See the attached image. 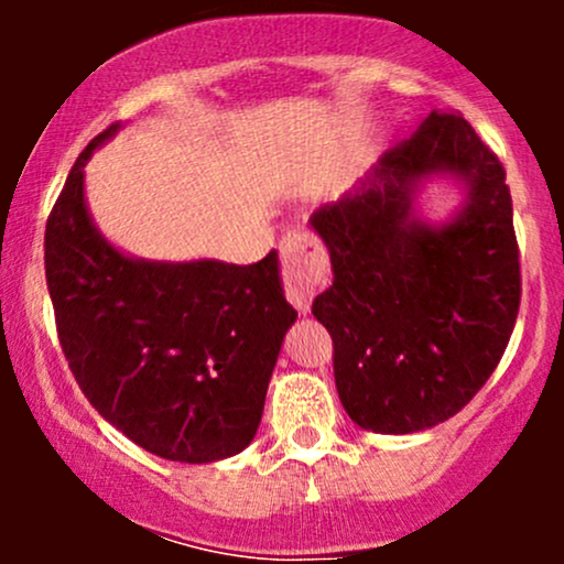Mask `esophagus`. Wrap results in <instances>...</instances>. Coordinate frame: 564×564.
Returning <instances> with one entry per match:
<instances>
[{
	"mask_svg": "<svg viewBox=\"0 0 564 564\" xmlns=\"http://www.w3.org/2000/svg\"><path fill=\"white\" fill-rule=\"evenodd\" d=\"M283 283L286 300L300 313H307L318 286L328 278V254L313 232H294L281 241Z\"/></svg>",
	"mask_w": 564,
	"mask_h": 564,
	"instance_id": "esophagus-1",
	"label": "esophagus"
}]
</instances>
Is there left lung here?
Returning a JSON list of instances; mask_svg holds the SVG:
<instances>
[{
  "instance_id": "obj_1",
  "label": "left lung",
  "mask_w": 564,
  "mask_h": 564,
  "mask_svg": "<svg viewBox=\"0 0 564 564\" xmlns=\"http://www.w3.org/2000/svg\"><path fill=\"white\" fill-rule=\"evenodd\" d=\"M463 193L426 220L432 182ZM334 281L313 315L334 339L347 416L379 435L448 422L496 371L520 310L511 196L501 161L467 119L432 111L352 191L310 217Z\"/></svg>"
}]
</instances>
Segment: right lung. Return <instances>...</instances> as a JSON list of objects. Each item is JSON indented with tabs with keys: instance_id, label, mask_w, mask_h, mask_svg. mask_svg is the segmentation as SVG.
<instances>
[{
	"instance_id": "add662e5",
	"label": "right lung",
	"mask_w": 564,
	"mask_h": 564,
	"mask_svg": "<svg viewBox=\"0 0 564 564\" xmlns=\"http://www.w3.org/2000/svg\"><path fill=\"white\" fill-rule=\"evenodd\" d=\"M76 159L44 232L57 336L93 408L148 453L183 464L236 456L257 435L296 310L278 251L254 264L127 254L89 215Z\"/></svg>"
}]
</instances>
